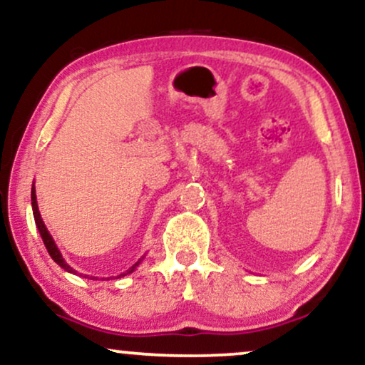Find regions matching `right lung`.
I'll return each instance as SVG.
<instances>
[{"instance_id":"right-lung-1","label":"right lung","mask_w":365,"mask_h":365,"mask_svg":"<svg viewBox=\"0 0 365 365\" xmlns=\"http://www.w3.org/2000/svg\"><path fill=\"white\" fill-rule=\"evenodd\" d=\"M31 209H34V217H35V224H36V227H38V232H40V236H41V239H43V244H45V247H47V251H48V255L52 256V259L57 262V264L60 266V267H63V269L66 271H68V273H73V274H77V271L76 269H72L71 266L67 264L66 261H63V257H62V255H60V251H58V247H57V244H55V241H53V237L50 236V232L47 230V227H45V224H43V220H41V215H40V212H38V204H36V195H35V185L31 187ZM141 262V259L138 261V262H135V264H133L131 267H129V269L126 271V273H121L118 276V278H121V276H126V274H129V273H133V271L136 269V266L140 264Z\"/></svg>"}]
</instances>
